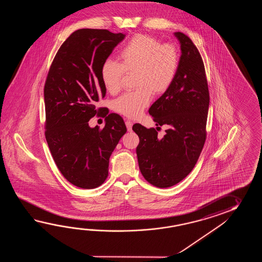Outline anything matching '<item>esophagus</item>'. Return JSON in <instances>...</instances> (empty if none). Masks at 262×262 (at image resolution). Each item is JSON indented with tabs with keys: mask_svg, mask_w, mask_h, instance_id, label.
<instances>
[{
	"mask_svg": "<svg viewBox=\"0 0 262 262\" xmlns=\"http://www.w3.org/2000/svg\"><path fill=\"white\" fill-rule=\"evenodd\" d=\"M125 125H126V128L128 131L132 130V126H133V123L130 121V120H126L125 121Z\"/></svg>",
	"mask_w": 262,
	"mask_h": 262,
	"instance_id": "obj_1",
	"label": "esophagus"
}]
</instances>
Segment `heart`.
Instances as JSON below:
<instances>
[{"label":"heart","instance_id":"b5f03b06","mask_svg":"<svg viewBox=\"0 0 262 262\" xmlns=\"http://www.w3.org/2000/svg\"><path fill=\"white\" fill-rule=\"evenodd\" d=\"M119 61L107 59L102 63L100 77L108 93H118L126 75L134 74L133 92L113 102L115 112L138 118L150 104L151 94L164 95L171 87L178 71L179 51L173 44H161L147 34H137L119 52Z\"/></svg>","mask_w":262,"mask_h":262}]
</instances>
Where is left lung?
I'll list each match as a JSON object with an SVG mask.
<instances>
[{"instance_id":"obj_1","label":"left lung","mask_w":262,"mask_h":262,"mask_svg":"<svg viewBox=\"0 0 262 262\" xmlns=\"http://www.w3.org/2000/svg\"><path fill=\"white\" fill-rule=\"evenodd\" d=\"M174 34L182 50L177 75L169 90L149 108L157 126H168L166 135L161 139L155 128L133 125L139 138L137 156L140 172L159 188L178 184L192 171L207 136L210 94L204 63L187 35Z\"/></svg>"}]
</instances>
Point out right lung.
<instances>
[{"label":"right lung","mask_w":262,"mask_h":262,"mask_svg":"<svg viewBox=\"0 0 262 262\" xmlns=\"http://www.w3.org/2000/svg\"><path fill=\"white\" fill-rule=\"evenodd\" d=\"M124 37L105 29H79L61 44L47 76L46 139L62 176L79 188L93 189L106 181L110 157L126 133L119 114L95 106L106 96L101 66ZM95 115L106 117L104 129L89 127Z\"/></svg>","instance_id":"1"}]
</instances>
